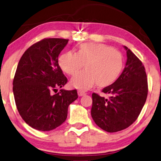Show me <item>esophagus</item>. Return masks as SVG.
Instances as JSON below:
<instances>
[{
    "label": "esophagus",
    "instance_id": "34e87169",
    "mask_svg": "<svg viewBox=\"0 0 161 161\" xmlns=\"http://www.w3.org/2000/svg\"><path fill=\"white\" fill-rule=\"evenodd\" d=\"M78 95L79 96H83L86 95V93L82 91H78Z\"/></svg>",
    "mask_w": 161,
    "mask_h": 161
}]
</instances>
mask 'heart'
Segmentation results:
<instances>
[{
  "label": "heart",
  "mask_w": 161,
  "mask_h": 161,
  "mask_svg": "<svg viewBox=\"0 0 161 161\" xmlns=\"http://www.w3.org/2000/svg\"><path fill=\"white\" fill-rule=\"evenodd\" d=\"M71 85L81 90H88L97 82L107 86L116 80L123 68V56L119 51L103 43H85L80 45L78 53L68 51L60 56L58 63L63 71L73 75Z\"/></svg>",
  "instance_id": "heart-1"
}]
</instances>
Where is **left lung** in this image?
<instances>
[{
	"label": "left lung",
	"mask_w": 161,
	"mask_h": 161,
	"mask_svg": "<svg viewBox=\"0 0 161 161\" xmlns=\"http://www.w3.org/2000/svg\"><path fill=\"white\" fill-rule=\"evenodd\" d=\"M125 66L112 85L103 89L105 98L92 94L91 116L103 130L114 133L135 122L146 101L147 80L143 63L126 46Z\"/></svg>",
	"instance_id": "obj_1"
}]
</instances>
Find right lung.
I'll return each instance as SVG.
<instances>
[{"instance_id":"obj_1","label":"right lung","mask_w":161,"mask_h":161,"mask_svg":"<svg viewBox=\"0 0 161 161\" xmlns=\"http://www.w3.org/2000/svg\"><path fill=\"white\" fill-rule=\"evenodd\" d=\"M68 39L46 38L25 51L13 82L17 109L23 120L38 130L49 131L65 122L68 108L78 98L77 91L60 89L68 79L58 65V56Z\"/></svg>"}]
</instances>
